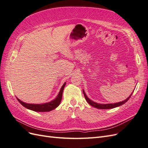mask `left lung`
Segmentation results:
<instances>
[{"label": "left lung", "instance_id": "obj_1", "mask_svg": "<svg viewBox=\"0 0 148 148\" xmlns=\"http://www.w3.org/2000/svg\"><path fill=\"white\" fill-rule=\"evenodd\" d=\"M83 94H84V97H85V99L86 100V101L88 102V104L89 105H91V106L94 107H96V108L97 109H112V108H115V107H119L120 106H122L123 105V104H125V102H127L130 98V97L132 96L133 92L131 94L130 96L127 99H125V101H122V102H117V103H114V104H98V103H96L95 102H94L92 101H91V99H89V98L87 97L86 93L84 92V90H83Z\"/></svg>", "mask_w": 148, "mask_h": 148}]
</instances>
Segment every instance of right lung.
I'll list each match as a JSON object with an SVG mask.
<instances>
[{"label":"right lung","instance_id":"obj_1","mask_svg":"<svg viewBox=\"0 0 148 148\" xmlns=\"http://www.w3.org/2000/svg\"><path fill=\"white\" fill-rule=\"evenodd\" d=\"M66 83H65L63 86H62L60 91L59 93V95H57L56 99L54 100H53L47 103H44V104H28V103H25L23 101H20L18 98L16 97L17 100L18 101V102L20 103V104L24 106L26 108H27L29 110H33L35 112H49L52 110L54 109H56V107L59 106L60 103L62 101V93H63V91L64 87L65 86Z\"/></svg>","mask_w":148,"mask_h":148}]
</instances>
